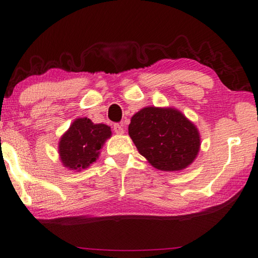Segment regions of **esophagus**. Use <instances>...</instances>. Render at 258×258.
I'll list each match as a JSON object with an SVG mask.
<instances>
[{
	"label": "esophagus",
	"mask_w": 258,
	"mask_h": 258,
	"mask_svg": "<svg viewBox=\"0 0 258 258\" xmlns=\"http://www.w3.org/2000/svg\"><path fill=\"white\" fill-rule=\"evenodd\" d=\"M113 130H114V133L117 135H123L124 134V130H123V125L116 123L113 125Z\"/></svg>",
	"instance_id": "esophagus-1"
}]
</instances>
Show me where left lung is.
I'll return each instance as SVG.
<instances>
[{"label": "left lung", "instance_id": "left-lung-1", "mask_svg": "<svg viewBox=\"0 0 258 258\" xmlns=\"http://www.w3.org/2000/svg\"><path fill=\"white\" fill-rule=\"evenodd\" d=\"M128 130L138 152L161 171L186 169L201 148L196 125L177 108L144 107L134 114Z\"/></svg>", "mask_w": 258, "mask_h": 258}]
</instances>
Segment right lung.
<instances>
[{"label": "right lung", "mask_w": 258, "mask_h": 258, "mask_svg": "<svg viewBox=\"0 0 258 258\" xmlns=\"http://www.w3.org/2000/svg\"><path fill=\"white\" fill-rule=\"evenodd\" d=\"M111 135L106 124H95L88 117L76 119L58 143L62 164L70 170L87 169L98 159L99 150Z\"/></svg>", "instance_id": "right-lung-1"}]
</instances>
